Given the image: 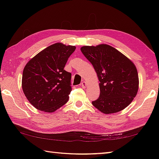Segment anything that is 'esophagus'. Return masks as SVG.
Listing matches in <instances>:
<instances>
[{"label":"esophagus","mask_w":159,"mask_h":159,"mask_svg":"<svg viewBox=\"0 0 159 159\" xmlns=\"http://www.w3.org/2000/svg\"><path fill=\"white\" fill-rule=\"evenodd\" d=\"M80 86H81L83 88H85L86 86H87V83L85 82V81L82 82L81 83H80Z\"/></svg>","instance_id":"34e87169"}]
</instances>
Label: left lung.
I'll return each instance as SVG.
<instances>
[{
  "label": "left lung",
  "mask_w": 159,
  "mask_h": 159,
  "mask_svg": "<svg viewBox=\"0 0 159 159\" xmlns=\"http://www.w3.org/2000/svg\"><path fill=\"white\" fill-rule=\"evenodd\" d=\"M80 50L93 65L100 81V96L93 105L104 114L119 112L129 105L139 89L134 64L107 44L85 46Z\"/></svg>",
  "instance_id": "1"
}]
</instances>
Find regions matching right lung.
<instances>
[{
  "mask_svg": "<svg viewBox=\"0 0 159 159\" xmlns=\"http://www.w3.org/2000/svg\"><path fill=\"white\" fill-rule=\"evenodd\" d=\"M75 49L74 46L54 43L26 63L22 73V90L37 109L52 113L68 101L72 74L64 67Z\"/></svg>",
  "mask_w": 159,
  "mask_h": 159,
  "instance_id": "add662e5",
  "label": "right lung"
}]
</instances>
